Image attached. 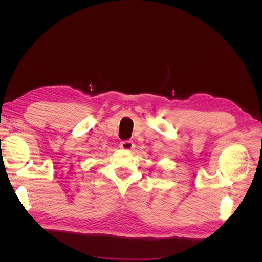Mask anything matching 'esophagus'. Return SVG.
Masks as SVG:
<instances>
[{
	"mask_svg": "<svg viewBox=\"0 0 262 262\" xmlns=\"http://www.w3.org/2000/svg\"><path fill=\"white\" fill-rule=\"evenodd\" d=\"M120 147L122 149H125V150H129V149H132L134 147V144L133 142L130 141V140H126V141H122L120 143Z\"/></svg>",
	"mask_w": 262,
	"mask_h": 262,
	"instance_id": "obj_1",
	"label": "esophagus"
}]
</instances>
